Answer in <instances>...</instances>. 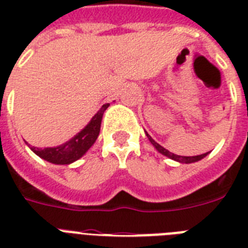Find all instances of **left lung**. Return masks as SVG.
I'll list each match as a JSON object with an SVG mask.
<instances>
[{"label": "left lung", "mask_w": 248, "mask_h": 248, "mask_svg": "<svg viewBox=\"0 0 248 248\" xmlns=\"http://www.w3.org/2000/svg\"><path fill=\"white\" fill-rule=\"evenodd\" d=\"M147 134V132H145ZM148 136V139H149V141H151L152 144H153V147L157 149V151L161 153V155H166V157H169V158L173 159V161H177V162H180V163H193V162H197V161H200V159L204 158L206 155H208V152L207 153H203V155H193V157H185V155H173V153H171V152H169L167 149H165V148L162 147V145H159L157 141H155V140L152 139L151 135L149 134H147Z\"/></svg>", "instance_id": "obj_1"}]
</instances>
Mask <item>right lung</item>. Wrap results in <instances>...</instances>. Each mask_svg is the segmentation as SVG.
<instances>
[{
  "label": "right lung",
  "mask_w": 248,
  "mask_h": 248,
  "mask_svg": "<svg viewBox=\"0 0 248 248\" xmlns=\"http://www.w3.org/2000/svg\"><path fill=\"white\" fill-rule=\"evenodd\" d=\"M108 107L109 104L103 105L82 131H79L71 140H68L67 143L54 148L32 147L31 149L38 157L44 158L47 162L55 163V165H69V163L75 162V161L81 158L86 152L93 147V144L96 141L99 132H100L101 118H103L105 109Z\"/></svg>",
  "instance_id": "right-lung-1"
}]
</instances>
